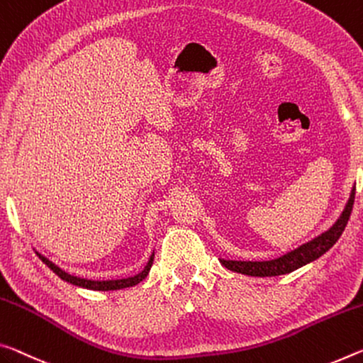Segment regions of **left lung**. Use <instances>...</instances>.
<instances>
[{
  "mask_svg": "<svg viewBox=\"0 0 363 363\" xmlns=\"http://www.w3.org/2000/svg\"><path fill=\"white\" fill-rule=\"evenodd\" d=\"M354 199H355V186L352 187V191H350V197L347 200L346 206H344L341 216L337 218V221L333 224L328 231L316 235L315 239L302 244L301 247H297V249L287 252V254L281 255L278 258H274V260L240 262V260H224V258H220V262L223 267H226L234 273H240L247 276H260V278L287 274L294 272V269L301 268L303 264L313 262L316 258H320L321 255L326 254V252L337 242V239L341 238L344 228H346V224L349 221L350 213H352Z\"/></svg>",
  "mask_w": 363,
  "mask_h": 363,
  "instance_id": "obj_1",
  "label": "left lung"
}]
</instances>
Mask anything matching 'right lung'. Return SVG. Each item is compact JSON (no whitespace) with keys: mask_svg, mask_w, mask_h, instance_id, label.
I'll return each instance as SVG.
<instances>
[{"mask_svg":"<svg viewBox=\"0 0 363 363\" xmlns=\"http://www.w3.org/2000/svg\"><path fill=\"white\" fill-rule=\"evenodd\" d=\"M37 255L40 260H42L45 264L50 269H53V273H56L57 276L62 281H66V283H71L74 286H79V287H85V289H91V291H118V289H124V287H132L135 284H139L140 281H143L147 278L148 272H150L152 264H153V257H155V252L148 258V262L145 264V268L142 269L140 273H137L134 276H129V278H121V279H106V281H95V279H87V278H79V276H74V274H69L65 269H61L57 264H55L51 260H48L47 257L40 254L37 252Z\"/></svg>","mask_w":363,"mask_h":363,"instance_id":"right-lung-1","label":"right lung"}]
</instances>
